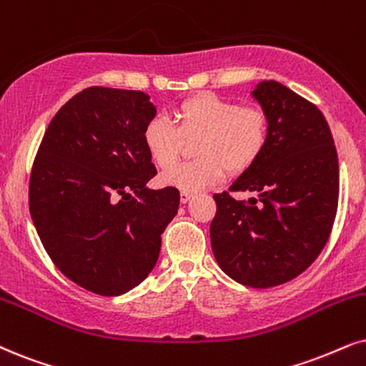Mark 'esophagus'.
<instances>
[{"mask_svg": "<svg viewBox=\"0 0 366 366\" xmlns=\"http://www.w3.org/2000/svg\"><path fill=\"white\" fill-rule=\"evenodd\" d=\"M192 196L194 194L192 192H180V202H182V204H186V202H189L192 199Z\"/></svg>", "mask_w": 366, "mask_h": 366, "instance_id": "esophagus-1", "label": "esophagus"}]
</instances>
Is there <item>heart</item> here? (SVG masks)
<instances>
[{
	"label": "heart",
	"mask_w": 366,
	"mask_h": 366,
	"mask_svg": "<svg viewBox=\"0 0 366 366\" xmlns=\"http://www.w3.org/2000/svg\"><path fill=\"white\" fill-rule=\"evenodd\" d=\"M175 123L155 114L143 127V143L160 169L178 159L184 137L199 136V159L183 162L164 174V182L184 192H197L214 186L224 175L242 174L257 164L268 145L270 123L257 106H239L237 101L211 92L184 99L175 108Z\"/></svg>",
	"instance_id": "heart-1"
}]
</instances>
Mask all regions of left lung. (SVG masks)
<instances>
[{"label": "left lung", "mask_w": 366, "mask_h": 366, "mask_svg": "<svg viewBox=\"0 0 366 366\" xmlns=\"http://www.w3.org/2000/svg\"><path fill=\"white\" fill-rule=\"evenodd\" d=\"M270 123L268 145L230 192L214 194L211 247L226 275L253 289L295 279L322 252L340 197V165L326 118L311 101L275 81L253 91Z\"/></svg>", "instance_id": "1"}]
</instances>
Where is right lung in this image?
Wrapping results in <instances>:
<instances>
[{
	"label": "right lung",
	"mask_w": 366,
	"mask_h": 366,
	"mask_svg": "<svg viewBox=\"0 0 366 366\" xmlns=\"http://www.w3.org/2000/svg\"><path fill=\"white\" fill-rule=\"evenodd\" d=\"M155 106L142 91L91 86L57 111L36 152L29 206L54 265L82 289L122 295L155 267L180 192L157 175L143 143Z\"/></svg>",
	"instance_id": "obj_1"
}]
</instances>
